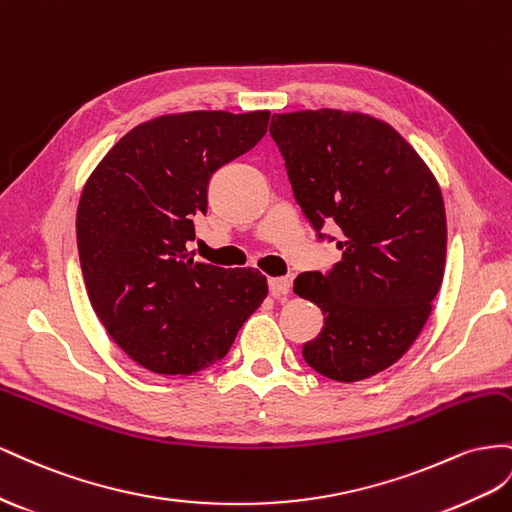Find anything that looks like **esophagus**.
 <instances>
[{"instance_id":"esophagus-1","label":"esophagus","mask_w":512,"mask_h":512,"mask_svg":"<svg viewBox=\"0 0 512 512\" xmlns=\"http://www.w3.org/2000/svg\"><path fill=\"white\" fill-rule=\"evenodd\" d=\"M270 285V294L274 298H281V296H287L289 289H291V279H287V276H276V279H270L268 281Z\"/></svg>"}]
</instances>
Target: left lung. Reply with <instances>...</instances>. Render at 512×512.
I'll use <instances>...</instances> for the list:
<instances>
[{
    "label": "left lung",
    "instance_id": "1",
    "mask_svg": "<svg viewBox=\"0 0 512 512\" xmlns=\"http://www.w3.org/2000/svg\"><path fill=\"white\" fill-rule=\"evenodd\" d=\"M270 135L311 225L341 229L339 264L294 281L326 317L302 356L324 377L360 382L397 362L431 315L446 268L442 188L412 145L367 113H274Z\"/></svg>",
    "mask_w": 512,
    "mask_h": 512
}]
</instances>
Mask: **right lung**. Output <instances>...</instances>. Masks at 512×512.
I'll return each instance as SVG.
<instances>
[{"label": "right lung", "instance_id": "add662e5", "mask_svg": "<svg viewBox=\"0 0 512 512\" xmlns=\"http://www.w3.org/2000/svg\"><path fill=\"white\" fill-rule=\"evenodd\" d=\"M270 111H184L135 126L87 178L77 246L87 296L109 337L143 369L193 375L225 358L268 296L255 268L195 261L193 218L210 175L266 135Z\"/></svg>", "mask_w": 512, "mask_h": 512}]
</instances>
